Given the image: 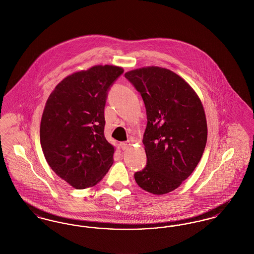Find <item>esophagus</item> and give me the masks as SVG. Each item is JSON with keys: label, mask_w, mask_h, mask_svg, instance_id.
I'll return each mask as SVG.
<instances>
[{"label": "esophagus", "mask_w": 254, "mask_h": 254, "mask_svg": "<svg viewBox=\"0 0 254 254\" xmlns=\"http://www.w3.org/2000/svg\"><path fill=\"white\" fill-rule=\"evenodd\" d=\"M120 146L123 150H126L130 146V144H129V142H123L120 144Z\"/></svg>", "instance_id": "obj_1"}]
</instances>
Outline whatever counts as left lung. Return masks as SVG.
<instances>
[{"label":"left lung","instance_id":"obj_1","mask_svg":"<svg viewBox=\"0 0 254 254\" xmlns=\"http://www.w3.org/2000/svg\"><path fill=\"white\" fill-rule=\"evenodd\" d=\"M125 77L143 98L147 119L146 166L135 172V181L150 193H169L193 172L203 155L207 138L203 105L192 87L167 68L142 67Z\"/></svg>","mask_w":254,"mask_h":254}]
</instances>
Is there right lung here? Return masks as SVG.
I'll use <instances>...</instances> for the list:
<instances>
[{"label":"right lung","mask_w":254,"mask_h":254,"mask_svg":"<svg viewBox=\"0 0 254 254\" xmlns=\"http://www.w3.org/2000/svg\"><path fill=\"white\" fill-rule=\"evenodd\" d=\"M124 69L95 65L75 72L49 95L40 127V141L49 167L77 190L95 186L113 164L107 141L105 106L110 86Z\"/></svg>","instance_id":"right-lung-1"}]
</instances>
